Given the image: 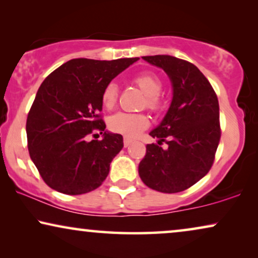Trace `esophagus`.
Returning <instances> with one entry per match:
<instances>
[{
  "instance_id": "34e87169",
  "label": "esophagus",
  "mask_w": 258,
  "mask_h": 258,
  "mask_svg": "<svg viewBox=\"0 0 258 258\" xmlns=\"http://www.w3.org/2000/svg\"><path fill=\"white\" fill-rule=\"evenodd\" d=\"M132 143L133 140L129 139V137H124V139H123V144H124V147H129Z\"/></svg>"
}]
</instances>
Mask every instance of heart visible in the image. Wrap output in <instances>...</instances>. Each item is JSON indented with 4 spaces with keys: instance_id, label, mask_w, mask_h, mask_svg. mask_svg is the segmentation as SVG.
<instances>
[{
    "instance_id": "heart-1",
    "label": "heart",
    "mask_w": 258,
    "mask_h": 258,
    "mask_svg": "<svg viewBox=\"0 0 258 258\" xmlns=\"http://www.w3.org/2000/svg\"><path fill=\"white\" fill-rule=\"evenodd\" d=\"M133 83L139 87L146 95L144 107L153 112H160L164 108V101L161 97L163 83L156 74L151 72H141L133 77ZM118 87L115 82H109L104 86L101 95V102L104 108L110 110L117 103ZM149 117L146 114L133 112H116L108 119V125L111 132L121 135L134 137L149 126Z\"/></svg>"
}]
</instances>
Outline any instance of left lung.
<instances>
[{
	"label": "left lung",
	"mask_w": 258,
	"mask_h": 258,
	"mask_svg": "<svg viewBox=\"0 0 258 258\" xmlns=\"http://www.w3.org/2000/svg\"><path fill=\"white\" fill-rule=\"evenodd\" d=\"M168 74L174 88L170 108L149 135L158 143L147 144L140 162L143 183L161 192L190 188L213 167L221 139L220 105L214 88L192 63L169 55L143 56ZM165 142L167 148L160 146Z\"/></svg>",
	"instance_id": "8db88e82"
}]
</instances>
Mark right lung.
I'll use <instances>...</instances> for the list:
<instances>
[{
  "label": "right lung",
  "instance_id": "right-lung-1",
  "mask_svg": "<svg viewBox=\"0 0 258 258\" xmlns=\"http://www.w3.org/2000/svg\"><path fill=\"white\" fill-rule=\"evenodd\" d=\"M139 57L74 58L38 88L27 117L28 150L45 184L66 195L98 188L123 148L119 134L104 132L101 95L107 83ZM98 131L104 139L87 141Z\"/></svg>",
  "mask_w": 258,
  "mask_h": 258
}]
</instances>
